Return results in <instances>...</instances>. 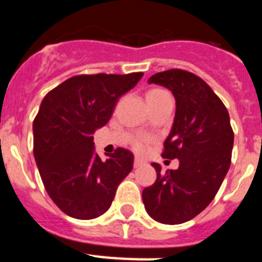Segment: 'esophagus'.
I'll use <instances>...</instances> for the list:
<instances>
[{
	"label": "esophagus",
	"instance_id": "34e87169",
	"mask_svg": "<svg viewBox=\"0 0 262 262\" xmlns=\"http://www.w3.org/2000/svg\"><path fill=\"white\" fill-rule=\"evenodd\" d=\"M143 164H145L144 160H142L140 157H135V160H134V166H135V168H138V166H142Z\"/></svg>",
	"mask_w": 262,
	"mask_h": 262
}]
</instances>
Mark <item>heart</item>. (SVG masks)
<instances>
[{"mask_svg": "<svg viewBox=\"0 0 262 262\" xmlns=\"http://www.w3.org/2000/svg\"><path fill=\"white\" fill-rule=\"evenodd\" d=\"M163 93H165V92H164V90H161V89H151L147 93V101H148V99L156 98V97H159L160 94H163ZM134 147H135L138 151H144V149H145V140H144V139H138V140L134 143Z\"/></svg>", "mask_w": 262, "mask_h": 262, "instance_id": "heart-1", "label": "heart"}]
</instances>
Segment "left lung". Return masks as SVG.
<instances>
[{
  "instance_id": "1",
  "label": "left lung",
  "mask_w": 262,
  "mask_h": 262,
  "mask_svg": "<svg viewBox=\"0 0 262 262\" xmlns=\"http://www.w3.org/2000/svg\"><path fill=\"white\" fill-rule=\"evenodd\" d=\"M148 82L165 86L176 98L174 122L163 157L178 159L180 166L161 174V166L152 163L157 178L143 190V203L160 223H185L210 205L230 169V115L211 88L191 72L169 69L151 76Z\"/></svg>"
}]
</instances>
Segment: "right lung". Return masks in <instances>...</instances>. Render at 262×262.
<instances>
[{
	"label": "right lung",
	"mask_w": 262,
	"mask_h": 262,
	"mask_svg": "<svg viewBox=\"0 0 262 262\" xmlns=\"http://www.w3.org/2000/svg\"><path fill=\"white\" fill-rule=\"evenodd\" d=\"M142 77V72L75 76L41 101L32 124L34 157L48 195L64 214L84 221L105 214L133 170L134 155L124 148L101 159L93 134Z\"/></svg>",
	"instance_id": "add662e5"
}]
</instances>
